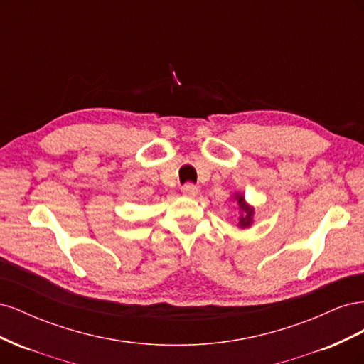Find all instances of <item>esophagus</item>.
I'll use <instances>...</instances> for the list:
<instances>
[{
    "instance_id": "1",
    "label": "esophagus",
    "mask_w": 364,
    "mask_h": 364,
    "mask_svg": "<svg viewBox=\"0 0 364 364\" xmlns=\"http://www.w3.org/2000/svg\"><path fill=\"white\" fill-rule=\"evenodd\" d=\"M182 193L186 197H196L197 196V186L194 183H185L183 188H182Z\"/></svg>"
}]
</instances>
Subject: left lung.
<instances>
[{
	"label": "left lung",
	"instance_id": "8db88e82",
	"mask_svg": "<svg viewBox=\"0 0 364 364\" xmlns=\"http://www.w3.org/2000/svg\"><path fill=\"white\" fill-rule=\"evenodd\" d=\"M235 200H237V203H238V206H240V211H241L238 226H240L241 229L249 228V226L253 223V211H255V209H253L250 205L246 203L243 194H237V196H235Z\"/></svg>",
	"mask_w": 364,
	"mask_h": 364
}]
</instances>
